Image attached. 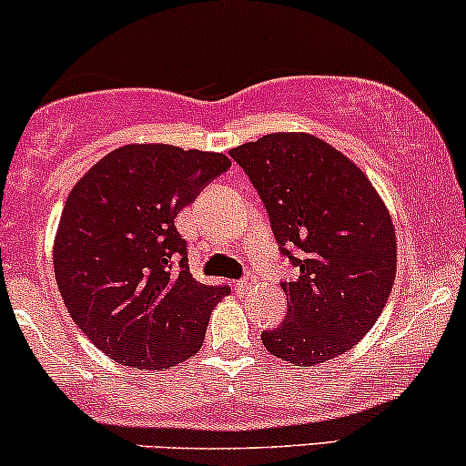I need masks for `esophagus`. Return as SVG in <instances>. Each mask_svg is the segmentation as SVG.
Instances as JSON below:
<instances>
[{"label": "esophagus", "mask_w": 466, "mask_h": 466, "mask_svg": "<svg viewBox=\"0 0 466 466\" xmlns=\"http://www.w3.org/2000/svg\"><path fill=\"white\" fill-rule=\"evenodd\" d=\"M255 281H258V277H255V273H250V270H248V273H244L242 279L238 281V286H235V289H238L239 292H242V290H248L250 286L255 284Z\"/></svg>", "instance_id": "esophagus-1"}]
</instances>
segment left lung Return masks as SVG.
<instances>
[{"mask_svg": "<svg viewBox=\"0 0 466 466\" xmlns=\"http://www.w3.org/2000/svg\"><path fill=\"white\" fill-rule=\"evenodd\" d=\"M228 156L264 202L284 258L289 308L261 343L297 365L348 352L379 321L394 286V224L372 182L310 134H268Z\"/></svg>", "mask_w": 466, "mask_h": 466, "instance_id": "obj_1", "label": "left lung"}]
</instances>
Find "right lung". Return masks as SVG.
Segmentation results:
<instances>
[{
  "label": "right lung",
  "instance_id": "right-lung-1",
  "mask_svg": "<svg viewBox=\"0 0 466 466\" xmlns=\"http://www.w3.org/2000/svg\"><path fill=\"white\" fill-rule=\"evenodd\" d=\"M231 167L224 154L125 145L76 182L55 242V275L78 330L109 359L167 370L202 346L231 289L189 273L174 219Z\"/></svg>",
  "mask_w": 466,
  "mask_h": 466
}]
</instances>
